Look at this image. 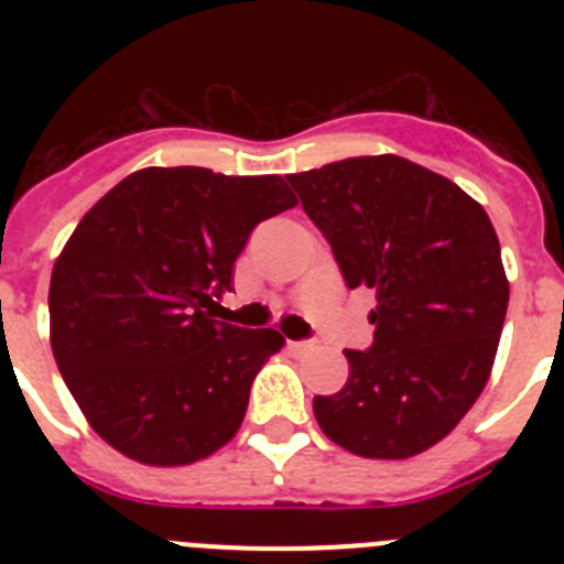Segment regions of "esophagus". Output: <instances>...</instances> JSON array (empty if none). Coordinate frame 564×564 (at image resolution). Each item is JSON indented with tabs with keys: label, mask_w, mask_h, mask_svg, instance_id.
<instances>
[{
	"label": "esophagus",
	"mask_w": 564,
	"mask_h": 564,
	"mask_svg": "<svg viewBox=\"0 0 564 564\" xmlns=\"http://www.w3.org/2000/svg\"><path fill=\"white\" fill-rule=\"evenodd\" d=\"M291 350L296 352V356H302V352H311L313 344L311 341H291Z\"/></svg>",
	"instance_id": "esophagus-1"
}]
</instances>
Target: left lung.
Listing matches in <instances>:
<instances>
[{
	"label": "left lung",
	"instance_id": "left-lung-1",
	"mask_svg": "<svg viewBox=\"0 0 564 564\" xmlns=\"http://www.w3.org/2000/svg\"><path fill=\"white\" fill-rule=\"evenodd\" d=\"M347 288H370L376 341L313 412L336 446L403 460L455 430L488 383L508 307L495 226L457 183L398 154L288 174Z\"/></svg>",
	"mask_w": 564,
	"mask_h": 564
}]
</instances>
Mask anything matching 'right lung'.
Masks as SVG:
<instances>
[{"label": "right lung", "mask_w": 564, "mask_h": 564, "mask_svg": "<svg viewBox=\"0 0 564 564\" xmlns=\"http://www.w3.org/2000/svg\"><path fill=\"white\" fill-rule=\"evenodd\" d=\"M293 206L279 174L149 166L84 214L50 276V347L112 449L188 466L237 435L285 338L217 322V299L253 226Z\"/></svg>", "instance_id": "obj_1"}]
</instances>
